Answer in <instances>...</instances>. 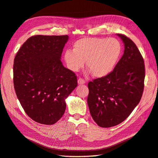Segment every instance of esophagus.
I'll return each instance as SVG.
<instances>
[{"label": "esophagus", "mask_w": 158, "mask_h": 158, "mask_svg": "<svg viewBox=\"0 0 158 158\" xmlns=\"http://www.w3.org/2000/svg\"><path fill=\"white\" fill-rule=\"evenodd\" d=\"M77 82L79 85H83L85 83V81L83 78H79L77 81Z\"/></svg>", "instance_id": "34e87169"}]
</instances>
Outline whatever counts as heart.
<instances>
[{"instance_id": "b5f03b06", "label": "heart", "mask_w": 158, "mask_h": 158, "mask_svg": "<svg viewBox=\"0 0 158 158\" xmlns=\"http://www.w3.org/2000/svg\"><path fill=\"white\" fill-rule=\"evenodd\" d=\"M121 45L115 38H86L73 44V51L68 50L64 59L68 67L77 72L85 65L97 77H102L112 71L121 53Z\"/></svg>"}]
</instances>
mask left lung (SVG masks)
Listing matches in <instances>:
<instances>
[{
    "label": "left lung",
    "mask_w": 158,
    "mask_h": 158,
    "mask_svg": "<svg viewBox=\"0 0 158 158\" xmlns=\"http://www.w3.org/2000/svg\"><path fill=\"white\" fill-rule=\"evenodd\" d=\"M117 35L124 44L123 56L111 72L88 83L90 113L102 127L124 121L141 100L144 90L145 67L141 52L130 38Z\"/></svg>",
    "instance_id": "1"
}]
</instances>
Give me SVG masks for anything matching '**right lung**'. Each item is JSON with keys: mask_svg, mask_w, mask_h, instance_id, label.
Masks as SVG:
<instances>
[{"mask_svg": "<svg viewBox=\"0 0 158 158\" xmlns=\"http://www.w3.org/2000/svg\"><path fill=\"white\" fill-rule=\"evenodd\" d=\"M68 40L64 36L36 35L23 44L14 58V86L25 112L40 124L52 125L66 110L65 99L77 79L60 60Z\"/></svg>", "mask_w": 158, "mask_h": 158, "instance_id": "right-lung-1", "label": "right lung"}]
</instances>
